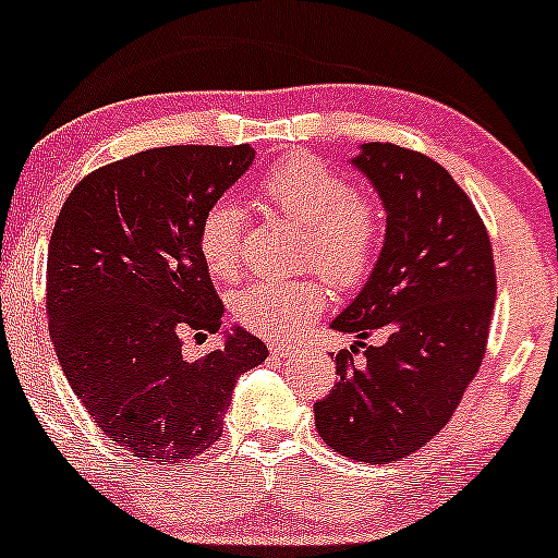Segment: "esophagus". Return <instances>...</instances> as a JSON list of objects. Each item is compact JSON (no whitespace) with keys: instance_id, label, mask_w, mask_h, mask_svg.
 Returning <instances> with one entry per match:
<instances>
[{"instance_id":"obj_1","label":"esophagus","mask_w":558,"mask_h":558,"mask_svg":"<svg viewBox=\"0 0 558 558\" xmlns=\"http://www.w3.org/2000/svg\"><path fill=\"white\" fill-rule=\"evenodd\" d=\"M270 351L275 355H280V359H288L291 353H296V345H293V343H272Z\"/></svg>"}]
</instances>
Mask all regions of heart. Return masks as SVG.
I'll list each match as a JSON object with an SVG mask.
<instances>
[{
  "label": "heart",
  "mask_w": 558,
  "mask_h": 558,
  "mask_svg": "<svg viewBox=\"0 0 558 558\" xmlns=\"http://www.w3.org/2000/svg\"><path fill=\"white\" fill-rule=\"evenodd\" d=\"M262 197L286 220L306 231L304 259L317 265L332 286L353 288L372 272L385 236V213L374 199L355 194L353 184L317 158H291L262 179ZM244 213L231 199L207 207L197 231L205 267L223 280L241 270ZM327 291L319 275L296 280H259L236 293L233 312L252 332L286 338L319 317Z\"/></svg>",
  "instance_id": "b5f03b06"
}]
</instances>
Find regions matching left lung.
I'll list each match as a JSON object with an SVG mask.
<instances>
[{
  "instance_id": "8db88e82",
  "label": "left lung",
  "mask_w": 558,
  "mask_h": 558,
  "mask_svg": "<svg viewBox=\"0 0 558 558\" xmlns=\"http://www.w3.org/2000/svg\"><path fill=\"white\" fill-rule=\"evenodd\" d=\"M351 163L372 181L387 213L385 246L366 286L332 322L353 332L335 355L340 379L314 402L327 447L385 465L434 439L486 353L496 301L486 226L460 184L424 153L366 143ZM372 333L355 365L352 353Z\"/></svg>"
}]
</instances>
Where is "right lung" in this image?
<instances>
[{"mask_svg":"<svg viewBox=\"0 0 558 558\" xmlns=\"http://www.w3.org/2000/svg\"><path fill=\"white\" fill-rule=\"evenodd\" d=\"M252 160L250 145L153 147L87 173L64 199L46 259L51 343L117 452L199 458L223 434L236 379L267 359L241 327L199 361L181 353V332L223 325L197 231Z\"/></svg>","mask_w":558,"mask_h":558,"instance_id":"add662e5","label":"right lung"}]
</instances>
